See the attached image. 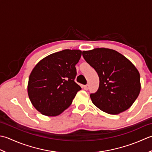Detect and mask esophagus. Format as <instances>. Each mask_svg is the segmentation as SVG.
Here are the masks:
<instances>
[{"label": "esophagus", "instance_id": "esophagus-1", "mask_svg": "<svg viewBox=\"0 0 152 152\" xmlns=\"http://www.w3.org/2000/svg\"><path fill=\"white\" fill-rule=\"evenodd\" d=\"M89 88V85H86L84 86V89L85 90H88Z\"/></svg>", "mask_w": 152, "mask_h": 152}]
</instances>
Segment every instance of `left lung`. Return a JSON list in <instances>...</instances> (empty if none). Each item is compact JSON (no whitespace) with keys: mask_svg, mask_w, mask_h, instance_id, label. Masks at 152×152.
Returning a JSON list of instances; mask_svg holds the SVG:
<instances>
[{"mask_svg":"<svg viewBox=\"0 0 152 152\" xmlns=\"http://www.w3.org/2000/svg\"><path fill=\"white\" fill-rule=\"evenodd\" d=\"M83 56L97 72L98 91L90 95L96 106L115 115L131 107L140 91V73L127 58L109 48L83 51Z\"/></svg>","mask_w":152,"mask_h":152,"instance_id":"8db88e82","label":"left lung"}]
</instances>
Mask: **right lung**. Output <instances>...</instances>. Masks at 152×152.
<instances>
[{"label":"right lung","mask_w":152,"mask_h":152,"mask_svg":"<svg viewBox=\"0 0 152 152\" xmlns=\"http://www.w3.org/2000/svg\"><path fill=\"white\" fill-rule=\"evenodd\" d=\"M79 50L56 52L43 58L29 77L27 92L33 106L42 114L56 116L72 103L81 87L75 82Z\"/></svg>","instance_id":"obj_1"}]
</instances>
